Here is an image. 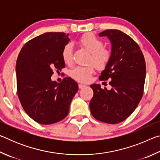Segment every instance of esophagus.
I'll return each mask as SVG.
<instances>
[{
	"mask_svg": "<svg viewBox=\"0 0 160 160\" xmlns=\"http://www.w3.org/2000/svg\"><path fill=\"white\" fill-rule=\"evenodd\" d=\"M78 87H79L80 89H82L84 88H86L87 85H83V84H79V85H78Z\"/></svg>",
	"mask_w": 160,
	"mask_h": 160,
	"instance_id": "34e87169",
	"label": "esophagus"
}]
</instances>
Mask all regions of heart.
Segmentation results:
<instances>
[{"instance_id":"b5f03b06","label":"heart","mask_w":160,"mask_h":160,"mask_svg":"<svg viewBox=\"0 0 160 160\" xmlns=\"http://www.w3.org/2000/svg\"><path fill=\"white\" fill-rule=\"evenodd\" d=\"M80 44L91 53L89 63L94 64L97 68L102 69L107 66L111 58L109 50L104 47V43L93 34L88 33L80 38ZM72 45L68 44L62 50V58L66 64H71L72 61ZM94 71L93 64L85 66H76L71 69L69 75L74 80L82 82H87L90 80L92 75Z\"/></svg>"}]
</instances>
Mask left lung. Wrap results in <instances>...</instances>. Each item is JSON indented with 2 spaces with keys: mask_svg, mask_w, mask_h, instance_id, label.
Wrapping results in <instances>:
<instances>
[{
  "mask_svg": "<svg viewBox=\"0 0 160 160\" xmlns=\"http://www.w3.org/2000/svg\"><path fill=\"white\" fill-rule=\"evenodd\" d=\"M107 37L112 44L109 61L99 76L111 80V90L91 85L94 95L90 102L92 115L102 122H122L134 112L142 99L146 75L144 56L131 37L117 29L99 34Z\"/></svg>",
  "mask_w": 160,
  "mask_h": 160,
  "instance_id": "left-lung-1",
  "label": "left lung"
}]
</instances>
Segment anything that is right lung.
I'll return each mask as SVG.
<instances>
[{"label": "right lung", "instance_id": "right-lung-1", "mask_svg": "<svg viewBox=\"0 0 160 160\" xmlns=\"http://www.w3.org/2000/svg\"><path fill=\"white\" fill-rule=\"evenodd\" d=\"M69 34L47 32L29 40L22 48L16 62L19 99L24 110L36 122L44 125L63 120L78 90L70 78L58 84L51 79L53 69L66 66L62 50Z\"/></svg>", "mask_w": 160, "mask_h": 160}]
</instances>
